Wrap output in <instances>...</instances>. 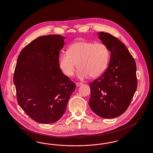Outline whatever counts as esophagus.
Wrapping results in <instances>:
<instances>
[{
  "label": "esophagus",
  "instance_id": "obj_1",
  "mask_svg": "<svg viewBox=\"0 0 153 153\" xmlns=\"http://www.w3.org/2000/svg\"><path fill=\"white\" fill-rule=\"evenodd\" d=\"M76 87H80L81 86V85H82V83H81V82H77L76 84Z\"/></svg>",
  "mask_w": 153,
  "mask_h": 153
}]
</instances>
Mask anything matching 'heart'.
I'll return each mask as SVG.
<instances>
[{
  "label": "heart",
  "mask_w": 153,
  "mask_h": 153,
  "mask_svg": "<svg viewBox=\"0 0 153 153\" xmlns=\"http://www.w3.org/2000/svg\"><path fill=\"white\" fill-rule=\"evenodd\" d=\"M109 56V49L105 44L80 41L71 45L67 53L60 55L59 66L62 73L68 77L73 75L77 66L79 79H87L91 76L97 77L106 70Z\"/></svg>",
  "instance_id": "heart-1"
}]
</instances>
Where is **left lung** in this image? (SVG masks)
I'll return each mask as SVG.
<instances>
[{"label":"left lung","mask_w":153,"mask_h":153,"mask_svg":"<svg viewBox=\"0 0 153 153\" xmlns=\"http://www.w3.org/2000/svg\"><path fill=\"white\" fill-rule=\"evenodd\" d=\"M109 49V65L102 76L89 84L90 108L99 117L112 119L128 107L137 88V66L125 45L109 33H97Z\"/></svg>","instance_id":"obj_1"}]
</instances>
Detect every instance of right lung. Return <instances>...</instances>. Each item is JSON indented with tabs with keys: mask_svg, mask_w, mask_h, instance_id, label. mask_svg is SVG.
Returning a JSON list of instances; mask_svg holds the SVG:
<instances>
[{
	"mask_svg": "<svg viewBox=\"0 0 153 153\" xmlns=\"http://www.w3.org/2000/svg\"><path fill=\"white\" fill-rule=\"evenodd\" d=\"M65 38H37L21 51L14 75L18 102L39 123H54L64 115L76 85L59 66V51Z\"/></svg>",
	"mask_w": 153,
	"mask_h": 153,
	"instance_id": "right-lung-1",
	"label": "right lung"
}]
</instances>
